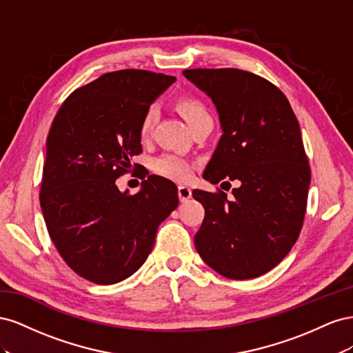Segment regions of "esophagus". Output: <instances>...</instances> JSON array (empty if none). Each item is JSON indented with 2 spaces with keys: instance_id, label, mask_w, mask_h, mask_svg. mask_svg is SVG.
Returning <instances> with one entry per match:
<instances>
[{
  "instance_id": "obj_1",
  "label": "esophagus",
  "mask_w": 353,
  "mask_h": 353,
  "mask_svg": "<svg viewBox=\"0 0 353 353\" xmlns=\"http://www.w3.org/2000/svg\"><path fill=\"white\" fill-rule=\"evenodd\" d=\"M178 196L181 201H187L191 197V188L187 185H179L178 187Z\"/></svg>"
}]
</instances>
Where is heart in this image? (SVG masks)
I'll return each mask as SVG.
<instances>
[{"label":"heart","instance_id":"heart-1","mask_svg":"<svg viewBox=\"0 0 353 353\" xmlns=\"http://www.w3.org/2000/svg\"><path fill=\"white\" fill-rule=\"evenodd\" d=\"M178 109L185 117L188 125L203 119V117H209L206 105L197 99H188V97L181 99L178 101ZM157 117H159V105L156 103L150 104L141 117L140 130H138L143 140L144 138L150 137ZM152 168L157 175H162L172 181H179V183L188 181L191 175H193V169H194L193 163H191L188 159L175 153H166L156 157L153 160Z\"/></svg>","mask_w":353,"mask_h":353}]
</instances>
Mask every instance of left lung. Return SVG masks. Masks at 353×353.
<instances>
[{
	"instance_id": "obj_1",
	"label": "left lung",
	"mask_w": 353,
	"mask_h": 353,
	"mask_svg": "<svg viewBox=\"0 0 353 353\" xmlns=\"http://www.w3.org/2000/svg\"><path fill=\"white\" fill-rule=\"evenodd\" d=\"M183 73L212 99L222 128L203 178L240 183L232 199L221 190L193 191L205 208L196 249L227 279H256L285 258L302 230L311 168L301 128L285 95L258 74L231 68Z\"/></svg>"
}]
</instances>
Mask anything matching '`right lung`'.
<instances>
[{
	"label": "right lung",
	"instance_id": "right-lung-1",
	"mask_svg": "<svg viewBox=\"0 0 353 353\" xmlns=\"http://www.w3.org/2000/svg\"><path fill=\"white\" fill-rule=\"evenodd\" d=\"M174 82L175 77L138 69L104 73L74 90L52 121L42 215L63 261L91 283L131 276L178 206V188L166 178L148 175L134 196L116 185L143 152L138 130L145 109Z\"/></svg>",
	"mask_w": 353,
	"mask_h": 353
}]
</instances>
